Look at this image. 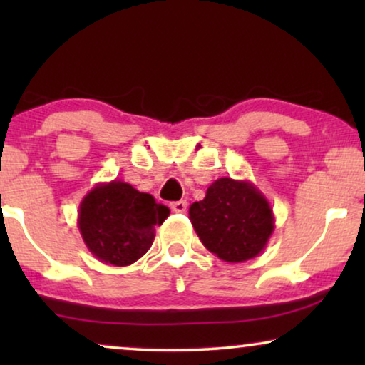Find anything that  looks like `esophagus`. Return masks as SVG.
<instances>
[{
	"mask_svg": "<svg viewBox=\"0 0 365 365\" xmlns=\"http://www.w3.org/2000/svg\"><path fill=\"white\" fill-rule=\"evenodd\" d=\"M171 209L174 212H186L187 211V202L186 201H176L171 204Z\"/></svg>",
	"mask_w": 365,
	"mask_h": 365,
	"instance_id": "34e87169",
	"label": "esophagus"
}]
</instances>
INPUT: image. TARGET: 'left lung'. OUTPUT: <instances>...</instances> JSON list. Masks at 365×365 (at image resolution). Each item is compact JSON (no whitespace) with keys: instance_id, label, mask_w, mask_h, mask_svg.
<instances>
[{"instance_id":"left-lung-1","label":"left lung","mask_w":365,"mask_h":365,"mask_svg":"<svg viewBox=\"0 0 365 365\" xmlns=\"http://www.w3.org/2000/svg\"><path fill=\"white\" fill-rule=\"evenodd\" d=\"M204 247L226 262H244L267 246L276 221L271 204L251 181L219 178L206 197L189 207Z\"/></svg>"}]
</instances>
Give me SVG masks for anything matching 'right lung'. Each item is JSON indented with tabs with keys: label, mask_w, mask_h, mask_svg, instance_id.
<instances>
[{
	"label": "right lung",
	"mask_w": 365,
	"mask_h": 365,
	"mask_svg": "<svg viewBox=\"0 0 365 365\" xmlns=\"http://www.w3.org/2000/svg\"><path fill=\"white\" fill-rule=\"evenodd\" d=\"M169 216V207L148 192L114 179L99 182L83 197L78 227L94 257L124 267L136 262L153 246L156 227Z\"/></svg>",
	"instance_id": "1"
}]
</instances>
